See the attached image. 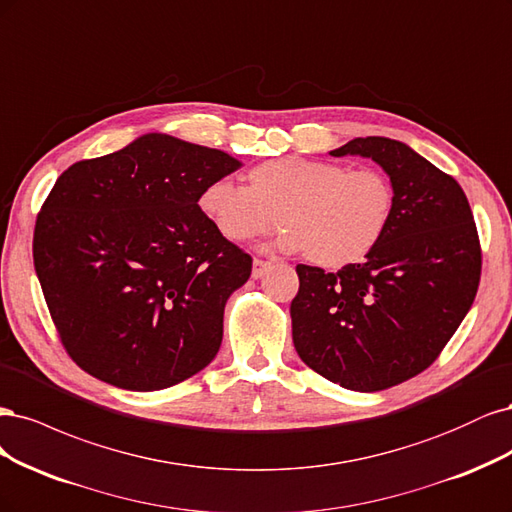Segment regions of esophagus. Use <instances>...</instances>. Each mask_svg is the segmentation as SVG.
I'll list each match as a JSON object with an SVG mask.
<instances>
[{"instance_id":"obj_1","label":"esophagus","mask_w":512,"mask_h":512,"mask_svg":"<svg viewBox=\"0 0 512 512\" xmlns=\"http://www.w3.org/2000/svg\"><path fill=\"white\" fill-rule=\"evenodd\" d=\"M272 266V259H253V278H261L263 274L268 272V268Z\"/></svg>"}]
</instances>
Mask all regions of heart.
<instances>
[{
  "instance_id": "b5f03b06",
  "label": "heart",
  "mask_w": 512,
  "mask_h": 512,
  "mask_svg": "<svg viewBox=\"0 0 512 512\" xmlns=\"http://www.w3.org/2000/svg\"><path fill=\"white\" fill-rule=\"evenodd\" d=\"M200 208L232 242H246L285 225L278 246L304 251L323 268H344L368 257L383 240L395 210V187L378 168L304 157L263 161L249 187L229 178L208 183Z\"/></svg>"
}]
</instances>
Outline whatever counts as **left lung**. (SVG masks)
Instances as JSON below:
<instances>
[{"label":"left lung","mask_w":512,"mask_h":512,"mask_svg":"<svg viewBox=\"0 0 512 512\" xmlns=\"http://www.w3.org/2000/svg\"><path fill=\"white\" fill-rule=\"evenodd\" d=\"M332 155L372 157L395 187V210L364 263L295 268L293 344L327 381L383 391L430 368L457 332L481 280V240L457 180L406 144L368 136Z\"/></svg>","instance_id":"1"}]
</instances>
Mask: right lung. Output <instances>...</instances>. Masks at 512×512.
Segmentation results:
<instances>
[{
	"label": "right lung",
	"mask_w": 512,
	"mask_h": 512,
	"mask_svg": "<svg viewBox=\"0 0 512 512\" xmlns=\"http://www.w3.org/2000/svg\"><path fill=\"white\" fill-rule=\"evenodd\" d=\"M240 168L217 148L148 134L76 161L44 200L34 266L65 353L100 381L172 387L206 368L253 259L200 208Z\"/></svg>",
	"instance_id": "right-lung-1"
}]
</instances>
